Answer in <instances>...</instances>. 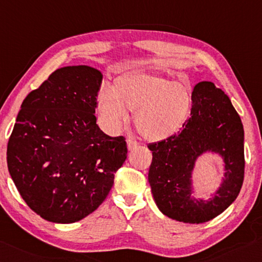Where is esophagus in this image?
Returning <instances> with one entry per match:
<instances>
[{
    "instance_id": "34e87169",
    "label": "esophagus",
    "mask_w": 262,
    "mask_h": 262,
    "mask_svg": "<svg viewBox=\"0 0 262 262\" xmlns=\"http://www.w3.org/2000/svg\"><path fill=\"white\" fill-rule=\"evenodd\" d=\"M126 144H127V148L130 149V150L135 149V148L137 147V146L139 145L138 141H137L135 138H132V137H128L127 140H126Z\"/></svg>"
}]
</instances>
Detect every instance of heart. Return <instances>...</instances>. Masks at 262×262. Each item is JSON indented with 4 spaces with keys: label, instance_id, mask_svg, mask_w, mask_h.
Instances as JSON below:
<instances>
[{
    "label": "heart",
    "instance_id": "1",
    "mask_svg": "<svg viewBox=\"0 0 262 262\" xmlns=\"http://www.w3.org/2000/svg\"><path fill=\"white\" fill-rule=\"evenodd\" d=\"M192 91L183 79L170 81L147 72H131L117 77L113 91L98 98L99 121L109 134H117L135 112V124L149 141L168 139L182 130L190 117Z\"/></svg>",
    "mask_w": 262,
    "mask_h": 262
}]
</instances>
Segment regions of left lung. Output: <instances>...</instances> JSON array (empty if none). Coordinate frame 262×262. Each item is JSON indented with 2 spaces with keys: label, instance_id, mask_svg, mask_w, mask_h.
Returning <instances> with one entry per match:
<instances>
[{
  "label": "left lung",
  "instance_id": "left-lung-1",
  "mask_svg": "<svg viewBox=\"0 0 262 262\" xmlns=\"http://www.w3.org/2000/svg\"><path fill=\"white\" fill-rule=\"evenodd\" d=\"M191 117L178 134L148 145V182L159 209L176 221L204 223L223 213L239 194L244 181V128L230 99L212 81L192 92ZM207 151L221 155L225 177L208 201L191 195L196 159Z\"/></svg>",
  "mask_w": 262,
  "mask_h": 262
}]
</instances>
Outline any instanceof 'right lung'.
<instances>
[{"label":"right lung","instance_id":"1","mask_svg":"<svg viewBox=\"0 0 262 262\" xmlns=\"http://www.w3.org/2000/svg\"><path fill=\"white\" fill-rule=\"evenodd\" d=\"M102 73L87 66L57 69L21 103L7 162L27 206L54 223H73L103 203L126 160L125 138L96 124Z\"/></svg>","mask_w":262,"mask_h":262}]
</instances>
